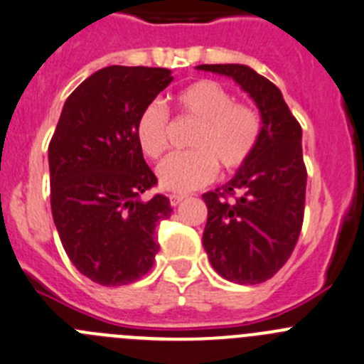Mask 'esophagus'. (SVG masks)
<instances>
[{"label": "esophagus", "instance_id": "esophagus-1", "mask_svg": "<svg viewBox=\"0 0 364 364\" xmlns=\"http://www.w3.org/2000/svg\"><path fill=\"white\" fill-rule=\"evenodd\" d=\"M183 199H185V196H181V193H171L168 196V201H171L172 206H178Z\"/></svg>", "mask_w": 364, "mask_h": 364}]
</instances>
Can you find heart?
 <instances>
[{
  "label": "heart",
  "mask_w": 364,
  "mask_h": 364,
  "mask_svg": "<svg viewBox=\"0 0 364 364\" xmlns=\"http://www.w3.org/2000/svg\"><path fill=\"white\" fill-rule=\"evenodd\" d=\"M176 105L185 117L199 122L188 152H176L158 165L159 186L185 193L215 178L217 165L223 171H237L250 159L259 144L262 120L246 104H235L223 84L203 79L179 90ZM168 114L159 102H151L136 118L134 134L141 152L159 158L166 149Z\"/></svg>",
  "instance_id": "obj_1"
}]
</instances>
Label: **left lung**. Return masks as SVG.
<instances>
[{
	"label": "left lung",
	"mask_w": 364,
	"mask_h": 364,
	"mask_svg": "<svg viewBox=\"0 0 364 364\" xmlns=\"http://www.w3.org/2000/svg\"><path fill=\"white\" fill-rule=\"evenodd\" d=\"M235 80L257 104L262 120L259 144L232 179L203 193L208 220L203 246L223 278L255 285L269 280L293 253L304 223L307 171L301 127L282 91L246 64H201ZM228 195H237L228 203Z\"/></svg>",
	"instance_id": "obj_1"
}]
</instances>
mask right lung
<instances>
[{
    "label": "right lung",
    "instance_id": "add662e5",
    "mask_svg": "<svg viewBox=\"0 0 364 364\" xmlns=\"http://www.w3.org/2000/svg\"><path fill=\"white\" fill-rule=\"evenodd\" d=\"M174 80L166 68L107 66L64 102L48 147L52 215L73 266L95 284L125 285L151 271L168 198L149 201L154 172L136 141V118Z\"/></svg>",
    "mask_w": 364,
    "mask_h": 364
}]
</instances>
